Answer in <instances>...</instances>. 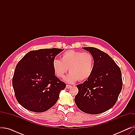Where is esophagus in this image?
<instances>
[{
	"mask_svg": "<svg viewBox=\"0 0 135 135\" xmlns=\"http://www.w3.org/2000/svg\"><path fill=\"white\" fill-rule=\"evenodd\" d=\"M71 88H72V86L71 85H66V88L68 89Z\"/></svg>",
	"mask_w": 135,
	"mask_h": 135,
	"instance_id": "34e87169",
	"label": "esophagus"
}]
</instances>
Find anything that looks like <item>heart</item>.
Instances as JSON below:
<instances>
[{
	"label": "heart",
	"mask_w": 135,
	"mask_h": 135,
	"mask_svg": "<svg viewBox=\"0 0 135 135\" xmlns=\"http://www.w3.org/2000/svg\"><path fill=\"white\" fill-rule=\"evenodd\" d=\"M52 67L55 75L59 78L65 76L69 68L70 73L64 80L73 84L78 80H86L91 76L94 71V59L89 52L70 50L62 54L61 60L55 59Z\"/></svg>",
	"instance_id": "b5f03b06"
}]
</instances>
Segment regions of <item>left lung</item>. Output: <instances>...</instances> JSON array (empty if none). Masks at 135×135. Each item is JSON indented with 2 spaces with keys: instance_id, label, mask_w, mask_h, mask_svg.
I'll use <instances>...</instances> for the list:
<instances>
[{
  "instance_id": "left-lung-1",
  "label": "left lung",
  "mask_w": 135,
  "mask_h": 135,
  "mask_svg": "<svg viewBox=\"0 0 135 135\" xmlns=\"http://www.w3.org/2000/svg\"><path fill=\"white\" fill-rule=\"evenodd\" d=\"M84 49L93 56L94 68L91 76L78 84L74 101L84 113L97 114L112 108L122 91L123 80L120 68L105 52L93 47Z\"/></svg>"
}]
</instances>
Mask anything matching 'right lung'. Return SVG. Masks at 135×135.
<instances>
[{"label":"right lung","mask_w":135,"mask_h":135,"mask_svg":"<svg viewBox=\"0 0 135 135\" xmlns=\"http://www.w3.org/2000/svg\"><path fill=\"white\" fill-rule=\"evenodd\" d=\"M63 50L52 48L31 51L17 64L12 86L17 101L23 108L44 112L57 101L66 85L55 75L52 62Z\"/></svg>","instance_id":"1"}]
</instances>
